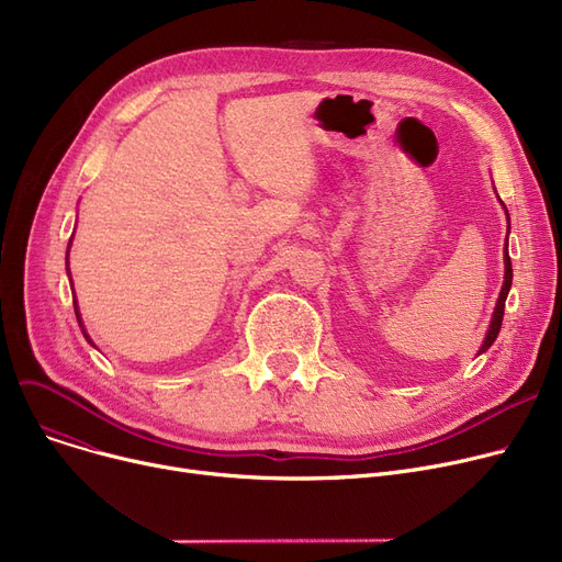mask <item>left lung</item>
Instances as JSON below:
<instances>
[{
    "instance_id": "8db88e82",
    "label": "left lung",
    "mask_w": 562,
    "mask_h": 562,
    "mask_svg": "<svg viewBox=\"0 0 562 562\" xmlns=\"http://www.w3.org/2000/svg\"><path fill=\"white\" fill-rule=\"evenodd\" d=\"M504 210H506V206H504ZM508 223H510V221H508ZM508 232H510V225H508ZM504 261H506L504 286H501L498 301H496V307H494V314H492V321H490V330H487V335H485V341H483V346H481V350H479V356L494 344V339H496V335H498V330H501V321H504L506 299H508V291H510V284H513V263H510V255H508V239H506V248H504Z\"/></svg>"
}]
</instances>
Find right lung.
Returning <instances> with one entry per match:
<instances>
[{
	"label": "right lung",
	"mask_w": 562,
	"mask_h": 562,
	"mask_svg": "<svg viewBox=\"0 0 562 562\" xmlns=\"http://www.w3.org/2000/svg\"><path fill=\"white\" fill-rule=\"evenodd\" d=\"M68 252H70V246H68ZM75 314H77V321H79V323H81V318H79V310H77V305H75ZM83 337H86V339H88V341H91V337H88V335H86V333H83ZM91 344H93V341H91Z\"/></svg>",
	"instance_id": "add662e5"
}]
</instances>
